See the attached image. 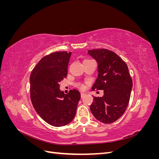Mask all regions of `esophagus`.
Instances as JSON below:
<instances>
[{"label":"esophagus","mask_w":159,"mask_h":159,"mask_svg":"<svg viewBox=\"0 0 159 159\" xmlns=\"http://www.w3.org/2000/svg\"><path fill=\"white\" fill-rule=\"evenodd\" d=\"M85 95H86V93H81V98H83Z\"/></svg>","instance_id":"1"}]
</instances>
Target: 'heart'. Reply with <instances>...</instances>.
Wrapping results in <instances>:
<instances>
[{
	"label": "heart",
	"instance_id": "b5f03b06",
	"mask_svg": "<svg viewBox=\"0 0 159 159\" xmlns=\"http://www.w3.org/2000/svg\"><path fill=\"white\" fill-rule=\"evenodd\" d=\"M77 86H78V88H80V89H81V90H84V89H85V85H84L83 84H80V83H79V84H77Z\"/></svg>",
	"mask_w": 159,
	"mask_h": 159
}]
</instances>
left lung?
Segmentation results:
<instances>
[{
    "label": "left lung",
    "mask_w": 159,
    "mask_h": 159,
    "mask_svg": "<svg viewBox=\"0 0 159 159\" xmlns=\"http://www.w3.org/2000/svg\"><path fill=\"white\" fill-rule=\"evenodd\" d=\"M97 61L98 78L92 90H103V97H94L91 111L98 121L111 123L121 117L128 106L133 87L128 67L115 52L107 49L88 50Z\"/></svg>",
    "instance_id": "1"
}]
</instances>
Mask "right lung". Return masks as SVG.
I'll list each match as a JSON object with an SVG mask.
<instances>
[{"label":"right lung","mask_w":159,"mask_h":159,"mask_svg":"<svg viewBox=\"0 0 159 159\" xmlns=\"http://www.w3.org/2000/svg\"><path fill=\"white\" fill-rule=\"evenodd\" d=\"M71 52H56L39 61L30 75V99L39 116L50 125L62 127L75 117L81 98L78 90L64 94L60 83L68 74Z\"/></svg>","instance_id":"right-lung-1"}]
</instances>
